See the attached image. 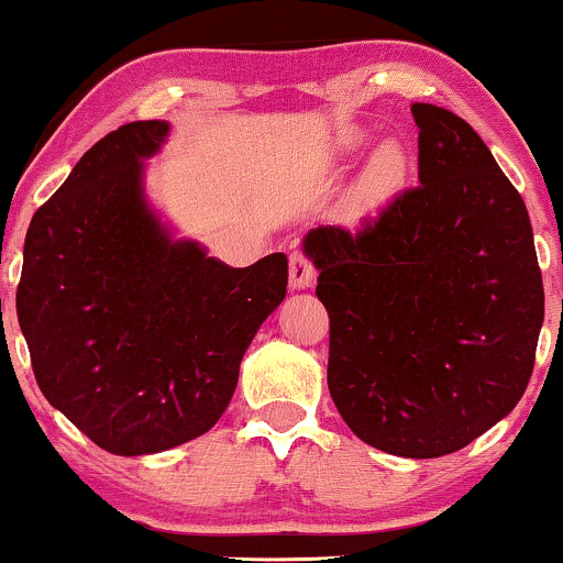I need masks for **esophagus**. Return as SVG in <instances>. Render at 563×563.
I'll return each instance as SVG.
<instances>
[{
    "mask_svg": "<svg viewBox=\"0 0 563 563\" xmlns=\"http://www.w3.org/2000/svg\"><path fill=\"white\" fill-rule=\"evenodd\" d=\"M314 264L309 262L307 254L294 252L290 254V288L303 290L314 283Z\"/></svg>",
    "mask_w": 563,
    "mask_h": 563,
    "instance_id": "obj_1",
    "label": "esophagus"
}]
</instances>
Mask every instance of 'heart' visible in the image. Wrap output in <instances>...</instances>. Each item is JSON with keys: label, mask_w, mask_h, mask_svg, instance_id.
Segmentation results:
<instances>
[{"label": "heart", "mask_w": 563, "mask_h": 563, "mask_svg": "<svg viewBox=\"0 0 563 563\" xmlns=\"http://www.w3.org/2000/svg\"><path fill=\"white\" fill-rule=\"evenodd\" d=\"M367 135H364L362 128H343L335 135V152L341 157L346 154H354L364 146ZM406 178V157L401 146L393 144V141H385L372 152V157L364 165L362 175L356 178L354 186V201L358 209L369 212V209H377L383 201H388L393 194L401 188Z\"/></svg>", "instance_id": "b5f03b06"}]
</instances>
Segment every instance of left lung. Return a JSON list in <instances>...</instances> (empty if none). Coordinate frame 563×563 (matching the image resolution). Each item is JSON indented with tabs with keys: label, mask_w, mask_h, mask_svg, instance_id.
Segmentation results:
<instances>
[{
	"label": "left lung",
	"mask_w": 563,
	"mask_h": 563,
	"mask_svg": "<svg viewBox=\"0 0 563 563\" xmlns=\"http://www.w3.org/2000/svg\"><path fill=\"white\" fill-rule=\"evenodd\" d=\"M419 183L358 233L320 225L303 254L330 314V396L393 456L453 453L530 383L543 277L525 201L470 123L411 104Z\"/></svg>",
	"instance_id": "8db88e82"
}]
</instances>
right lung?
<instances>
[{"label": "right lung", "instance_id": "1", "mask_svg": "<svg viewBox=\"0 0 563 563\" xmlns=\"http://www.w3.org/2000/svg\"><path fill=\"white\" fill-rule=\"evenodd\" d=\"M167 133L165 120H139L97 141L33 214L23 249L18 322L38 388L118 456L212 430L288 286L286 254L228 267L175 239L144 188Z\"/></svg>", "mask_w": 563, "mask_h": 563}]
</instances>
